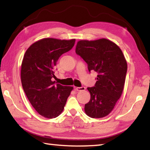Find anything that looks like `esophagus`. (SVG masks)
Wrapping results in <instances>:
<instances>
[{
  "label": "esophagus",
  "mask_w": 150,
  "mask_h": 150,
  "mask_svg": "<svg viewBox=\"0 0 150 150\" xmlns=\"http://www.w3.org/2000/svg\"><path fill=\"white\" fill-rule=\"evenodd\" d=\"M75 90L77 91H83L85 90V87H75Z\"/></svg>",
  "instance_id": "1"
}]
</instances>
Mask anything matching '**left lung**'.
<instances>
[{
    "instance_id": "left-lung-1",
    "label": "left lung",
    "mask_w": 150,
    "mask_h": 150,
    "mask_svg": "<svg viewBox=\"0 0 150 150\" xmlns=\"http://www.w3.org/2000/svg\"><path fill=\"white\" fill-rule=\"evenodd\" d=\"M75 52L87 63L88 69L98 73L95 87H88L89 102L85 104L86 115L93 118L108 115L122 93L127 62L115 43L106 38L80 40Z\"/></svg>"
}]
</instances>
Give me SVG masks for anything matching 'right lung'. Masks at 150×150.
<instances>
[{"instance_id":"right-lung-1","label":"right lung","mask_w":150,"mask_h":150,"mask_svg":"<svg viewBox=\"0 0 150 150\" xmlns=\"http://www.w3.org/2000/svg\"><path fill=\"white\" fill-rule=\"evenodd\" d=\"M70 40L44 38L32 44L24 55L21 65V82L27 98L35 110L47 118L57 117L62 112L73 89L62 86L55 77V66L59 57L74 46Z\"/></svg>"}]
</instances>
